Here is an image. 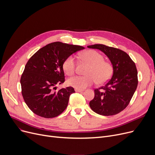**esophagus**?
Here are the masks:
<instances>
[{"label": "esophagus", "mask_w": 155, "mask_h": 155, "mask_svg": "<svg viewBox=\"0 0 155 155\" xmlns=\"http://www.w3.org/2000/svg\"><path fill=\"white\" fill-rule=\"evenodd\" d=\"M75 91L76 92H84V90H82V89H77V88H75Z\"/></svg>", "instance_id": "34e87169"}]
</instances>
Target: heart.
<instances>
[{
  "mask_svg": "<svg viewBox=\"0 0 155 155\" xmlns=\"http://www.w3.org/2000/svg\"><path fill=\"white\" fill-rule=\"evenodd\" d=\"M81 58L91 64L87 76L76 75L68 79L67 84L77 89H83L94 83L102 85L107 82L113 74V67L110 63L104 61V56L95 50H88L80 54ZM64 72L68 76L74 74L76 70V60L71 55L63 63Z\"/></svg>",
  "mask_w": 155,
  "mask_h": 155,
  "instance_id": "b5f03b06",
  "label": "heart"
}]
</instances>
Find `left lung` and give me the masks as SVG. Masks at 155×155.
<instances>
[{
  "label": "left lung",
  "instance_id": "left-lung-1",
  "mask_svg": "<svg viewBox=\"0 0 155 155\" xmlns=\"http://www.w3.org/2000/svg\"><path fill=\"white\" fill-rule=\"evenodd\" d=\"M102 51L113 67L112 78L105 85L94 91L95 95L89 105L95 113L113 116L128 105L137 86V71L130 56L119 49L96 44L87 46Z\"/></svg>",
  "mask_w": 155,
  "mask_h": 155
}]
</instances>
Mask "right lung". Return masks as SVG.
Masks as SVG:
<instances>
[{
  "mask_svg": "<svg viewBox=\"0 0 155 155\" xmlns=\"http://www.w3.org/2000/svg\"><path fill=\"white\" fill-rule=\"evenodd\" d=\"M85 48L54 42L41 48L26 63L21 78L22 95L28 107L45 118L59 116L66 109L74 88L54 91L64 82L63 63L67 57Z\"/></svg>",
  "mask_w": 155,
  "mask_h": 155,
  "instance_id": "right-lung-1",
  "label": "right lung"
}]
</instances>
